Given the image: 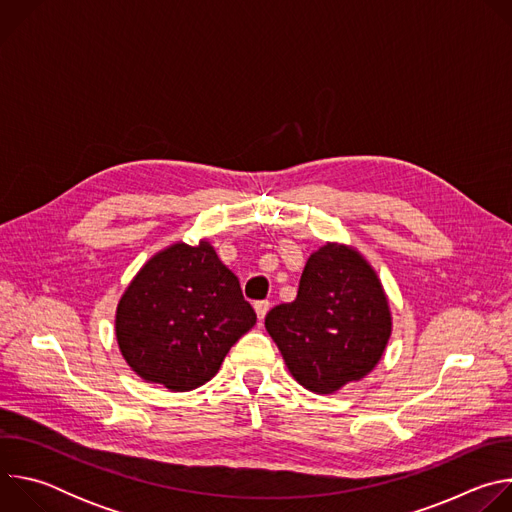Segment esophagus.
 <instances>
[{
    "instance_id": "esophagus-1",
    "label": "esophagus",
    "mask_w": 512,
    "mask_h": 512,
    "mask_svg": "<svg viewBox=\"0 0 512 512\" xmlns=\"http://www.w3.org/2000/svg\"><path fill=\"white\" fill-rule=\"evenodd\" d=\"M255 312H257V318H259V322H263V318L267 316V312H269V302L267 300H261V302H255Z\"/></svg>"
}]
</instances>
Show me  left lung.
Segmentation results:
<instances>
[{
    "label": "left lung",
    "mask_w": 512,
    "mask_h": 512,
    "mask_svg": "<svg viewBox=\"0 0 512 512\" xmlns=\"http://www.w3.org/2000/svg\"><path fill=\"white\" fill-rule=\"evenodd\" d=\"M265 328L294 379L330 395L377 367L391 312L369 261L352 247L326 243L310 255L296 300L269 310Z\"/></svg>",
    "instance_id": "1"
}]
</instances>
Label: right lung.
I'll return each mask as SVG.
<instances>
[{
  "label": "right lung",
  "mask_w": 512,
  "mask_h": 512,
  "mask_svg": "<svg viewBox=\"0 0 512 512\" xmlns=\"http://www.w3.org/2000/svg\"><path fill=\"white\" fill-rule=\"evenodd\" d=\"M257 316L210 243H174L145 263L117 304L115 336L129 367L170 391L210 381Z\"/></svg>",
  "instance_id": "right-lung-1"
}]
</instances>
